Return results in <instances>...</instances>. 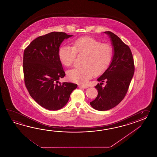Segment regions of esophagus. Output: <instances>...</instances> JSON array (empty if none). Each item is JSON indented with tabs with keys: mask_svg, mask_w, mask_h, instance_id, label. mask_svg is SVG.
I'll return each mask as SVG.
<instances>
[{
	"mask_svg": "<svg viewBox=\"0 0 157 157\" xmlns=\"http://www.w3.org/2000/svg\"><path fill=\"white\" fill-rule=\"evenodd\" d=\"M78 87H81V88H84V89H87V88H88V86H86V85H78Z\"/></svg>",
	"mask_w": 157,
	"mask_h": 157,
	"instance_id": "1",
	"label": "esophagus"
}]
</instances>
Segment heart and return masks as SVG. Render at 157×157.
<instances>
[{
	"label": "heart",
	"mask_w": 157,
	"mask_h": 157,
	"mask_svg": "<svg viewBox=\"0 0 157 157\" xmlns=\"http://www.w3.org/2000/svg\"><path fill=\"white\" fill-rule=\"evenodd\" d=\"M77 54L85 55L83 66L75 68L67 72V77L74 82L86 84L94 74L100 75L109 67L113 58L111 45L92 37H81L75 40L74 46L64 45L60 47L58 56L60 62L66 67L74 64Z\"/></svg>",
	"instance_id": "heart-1"
}]
</instances>
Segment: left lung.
I'll return each instance as SVG.
<instances>
[{"label": "left lung", "mask_w": 157, "mask_h": 157, "mask_svg": "<svg viewBox=\"0 0 157 157\" xmlns=\"http://www.w3.org/2000/svg\"><path fill=\"white\" fill-rule=\"evenodd\" d=\"M110 38L113 47V57L109 67L97 80L95 88L98 96L90 102L91 106L96 110H107L116 107L124 99L133 77L135 66L130 48L116 35L105 31ZM104 80L107 84L102 85Z\"/></svg>", "instance_id": "obj_1"}]
</instances>
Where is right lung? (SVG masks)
Segmentation results:
<instances>
[{
    "mask_svg": "<svg viewBox=\"0 0 157 157\" xmlns=\"http://www.w3.org/2000/svg\"><path fill=\"white\" fill-rule=\"evenodd\" d=\"M72 36L52 32L37 37L24 50L25 86L33 100L48 110L63 108L77 86L72 82H59L66 75L59 58V48L65 39Z\"/></svg>",
    "mask_w": 157,
    "mask_h": 157,
    "instance_id": "right-lung-1",
    "label": "right lung"
}]
</instances>
